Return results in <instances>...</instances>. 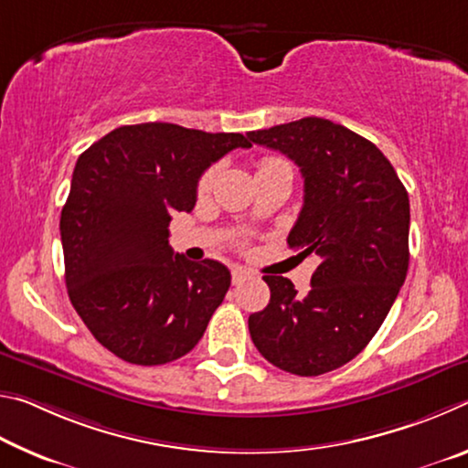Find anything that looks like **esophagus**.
<instances>
[{
  "label": "esophagus",
  "instance_id": "34e87169",
  "mask_svg": "<svg viewBox=\"0 0 468 468\" xmlns=\"http://www.w3.org/2000/svg\"><path fill=\"white\" fill-rule=\"evenodd\" d=\"M250 276H251L250 271H245V268H239V266L231 268V281H233V284H241L243 281H248Z\"/></svg>",
  "mask_w": 468,
  "mask_h": 468
}]
</instances>
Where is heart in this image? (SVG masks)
Returning a JSON list of instances; mask_svg holds the SVG:
<instances>
[{
	"mask_svg": "<svg viewBox=\"0 0 468 468\" xmlns=\"http://www.w3.org/2000/svg\"><path fill=\"white\" fill-rule=\"evenodd\" d=\"M274 165H284V161H281V158H264V161H260V167H258V171H262V169H268V167H274ZM212 179H215V171H206L204 176H202V179H200V184H197V194H206L210 189V186H212Z\"/></svg>",
	"mask_w": 468,
	"mask_h": 468,
	"instance_id": "heart-1",
	"label": "heart"
}]
</instances>
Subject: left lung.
Instances as JSON below:
<instances>
[{"label":"left lung","mask_w":468,"mask_h":468,"mask_svg":"<svg viewBox=\"0 0 468 468\" xmlns=\"http://www.w3.org/2000/svg\"><path fill=\"white\" fill-rule=\"evenodd\" d=\"M248 138L299 167L303 208L287 243L320 258L305 295L284 276H264L271 301L250 315V335L279 369L326 374L367 346L407 279L409 194L382 150L330 120L303 117Z\"/></svg>","instance_id":"8db88e82"}]
</instances>
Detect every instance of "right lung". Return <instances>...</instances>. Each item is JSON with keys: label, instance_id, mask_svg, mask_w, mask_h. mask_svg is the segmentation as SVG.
Wrapping results in <instances>:
<instances>
[{"label": "right lung", "instance_id": "1", "mask_svg": "<svg viewBox=\"0 0 468 468\" xmlns=\"http://www.w3.org/2000/svg\"><path fill=\"white\" fill-rule=\"evenodd\" d=\"M243 133L176 123L122 125L78 156L59 233L66 287L99 343L133 366L192 351L231 284L217 260L192 262L169 245L173 212H189L202 173Z\"/></svg>", "mask_w": 468, "mask_h": 468}]
</instances>
